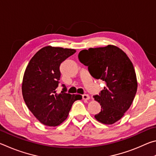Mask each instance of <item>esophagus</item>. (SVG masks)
Wrapping results in <instances>:
<instances>
[{
	"mask_svg": "<svg viewBox=\"0 0 156 156\" xmlns=\"http://www.w3.org/2000/svg\"><path fill=\"white\" fill-rule=\"evenodd\" d=\"M82 97H83V99L84 100H87L90 98H89V96L87 94H83V96H82Z\"/></svg>",
	"mask_w": 156,
	"mask_h": 156,
	"instance_id": "esophagus-1",
	"label": "esophagus"
}]
</instances>
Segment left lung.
Wrapping results in <instances>:
<instances>
[{
  "instance_id": "1",
  "label": "left lung",
  "mask_w": 156,
  "mask_h": 156,
  "mask_svg": "<svg viewBox=\"0 0 156 156\" xmlns=\"http://www.w3.org/2000/svg\"><path fill=\"white\" fill-rule=\"evenodd\" d=\"M78 59L88 67L94 78L105 82L106 87L94 96L101 105L96 119L112 125L125 114L135 98L138 83L133 65L122 49L114 45L89 48L80 51Z\"/></svg>"
}]
</instances>
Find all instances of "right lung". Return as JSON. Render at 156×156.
Wrapping results in <instances>:
<instances>
[{
  "label": "right lung",
  "instance_id": "right-lung-1",
  "mask_svg": "<svg viewBox=\"0 0 156 156\" xmlns=\"http://www.w3.org/2000/svg\"><path fill=\"white\" fill-rule=\"evenodd\" d=\"M73 49L44 47L30 60L23 76L22 93L29 109L40 122L49 126H58L67 119L69 112L80 95L66 93L64 84L60 94L61 63L76 53Z\"/></svg>",
  "mask_w": 156,
  "mask_h": 156
}]
</instances>
